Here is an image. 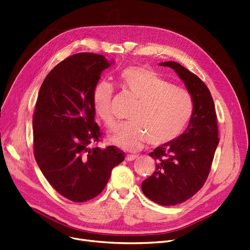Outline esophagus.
Here are the masks:
<instances>
[{"label":"esophagus","mask_w":250,"mask_h":250,"mask_svg":"<svg viewBox=\"0 0 250 250\" xmlns=\"http://www.w3.org/2000/svg\"><path fill=\"white\" fill-rule=\"evenodd\" d=\"M136 159H138V157L135 156V155H127V156H126V160L129 161V162L134 161V160H136Z\"/></svg>","instance_id":"1"}]
</instances>
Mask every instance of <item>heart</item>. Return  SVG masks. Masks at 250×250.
Instances as JSON below:
<instances>
[{
	"instance_id": "b5f03b06",
	"label": "heart",
	"mask_w": 250,
	"mask_h": 250,
	"mask_svg": "<svg viewBox=\"0 0 250 250\" xmlns=\"http://www.w3.org/2000/svg\"><path fill=\"white\" fill-rule=\"evenodd\" d=\"M121 87L138 100L128 123L114 128L110 140L121 149L138 150L148 142L152 147L169 146L187 129L194 113L191 95L142 66L125 68L119 75ZM114 86L101 80L93 90V106L107 127L114 123Z\"/></svg>"
}]
</instances>
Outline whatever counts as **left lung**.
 Masks as SVG:
<instances>
[{
  "instance_id": "1",
  "label": "left lung",
  "mask_w": 250,
  "mask_h": 250,
  "mask_svg": "<svg viewBox=\"0 0 250 250\" xmlns=\"http://www.w3.org/2000/svg\"><path fill=\"white\" fill-rule=\"evenodd\" d=\"M185 84L194 113L183 135L169 146L156 147L149 155L156 161L154 173L142 182L144 195L163 206L176 205L193 196L205 183L219 143L212 96L198 76L176 62H164Z\"/></svg>"
}]
</instances>
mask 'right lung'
<instances>
[{"label": "right lung", "instance_id": "1", "mask_svg": "<svg viewBox=\"0 0 250 250\" xmlns=\"http://www.w3.org/2000/svg\"><path fill=\"white\" fill-rule=\"evenodd\" d=\"M111 64L102 55L75 54L52 69L38 95L35 159L52 187L73 202L100 194L125 158L115 146L91 147L102 135L94 120L93 90Z\"/></svg>", "mask_w": 250, "mask_h": 250}]
</instances>
